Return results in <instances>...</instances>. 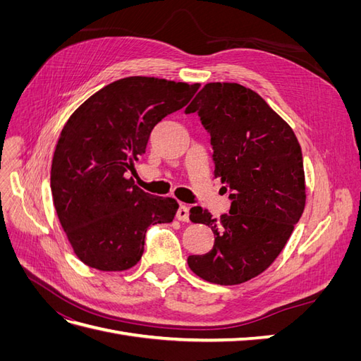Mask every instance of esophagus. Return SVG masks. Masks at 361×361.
Here are the masks:
<instances>
[{"instance_id": "obj_1", "label": "esophagus", "mask_w": 361, "mask_h": 361, "mask_svg": "<svg viewBox=\"0 0 361 361\" xmlns=\"http://www.w3.org/2000/svg\"><path fill=\"white\" fill-rule=\"evenodd\" d=\"M176 218H178L179 221H190V209H188V206L180 204L178 212H176Z\"/></svg>"}]
</instances>
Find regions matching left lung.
Segmentation results:
<instances>
[{"mask_svg":"<svg viewBox=\"0 0 361 361\" xmlns=\"http://www.w3.org/2000/svg\"><path fill=\"white\" fill-rule=\"evenodd\" d=\"M185 113H197L211 135L214 176L232 200L220 221L194 206L192 223L212 228L209 253L188 267L216 285H239L277 259L305 206L302 154L292 128L262 97L236 82L206 84Z\"/></svg>","mask_w":361,"mask_h":361,"instance_id":"8db88e82","label":"left lung"}]
</instances>
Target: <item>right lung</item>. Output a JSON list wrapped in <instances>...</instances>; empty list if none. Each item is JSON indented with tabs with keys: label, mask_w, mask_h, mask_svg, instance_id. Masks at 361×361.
<instances>
[{
	"label": "right lung",
	"mask_w": 361,
	"mask_h": 361,
	"mask_svg": "<svg viewBox=\"0 0 361 361\" xmlns=\"http://www.w3.org/2000/svg\"><path fill=\"white\" fill-rule=\"evenodd\" d=\"M200 84L129 76L90 96L64 125L54 152L51 191L75 255L99 271H125L143 256L150 226L171 223L178 202L145 192L126 173L145 155L164 117Z\"/></svg>",
	"instance_id": "1"
}]
</instances>
